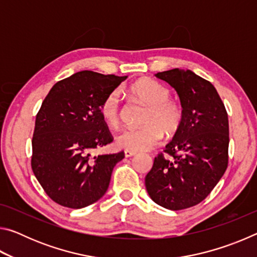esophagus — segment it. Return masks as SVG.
Segmentation results:
<instances>
[{
  "mask_svg": "<svg viewBox=\"0 0 257 257\" xmlns=\"http://www.w3.org/2000/svg\"><path fill=\"white\" fill-rule=\"evenodd\" d=\"M137 153L136 152H133V151H124V156L125 158H132V156H135Z\"/></svg>",
  "mask_w": 257,
  "mask_h": 257,
  "instance_id": "esophagus-1",
  "label": "esophagus"
}]
</instances>
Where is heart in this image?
Listing matches in <instances>:
<instances>
[{
	"mask_svg": "<svg viewBox=\"0 0 257 257\" xmlns=\"http://www.w3.org/2000/svg\"><path fill=\"white\" fill-rule=\"evenodd\" d=\"M130 94L150 106L143 129H128L118 135L116 145L125 151L145 152L158 146L165 133H176L182 120L181 106L170 99V90L152 79H141L130 87ZM101 115L107 125L119 127L121 121V94L113 90L99 107Z\"/></svg>",
	"mask_w": 257,
	"mask_h": 257,
	"instance_id": "b5f03b06",
	"label": "heart"
}]
</instances>
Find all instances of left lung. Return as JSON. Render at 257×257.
<instances>
[{"label":"left lung","mask_w":257,"mask_h":257,"mask_svg":"<svg viewBox=\"0 0 257 257\" xmlns=\"http://www.w3.org/2000/svg\"><path fill=\"white\" fill-rule=\"evenodd\" d=\"M178 94L182 120L165 153L154 159L145 178L150 197L172 211L201 203L228 165L229 121L224 104L210 81L191 70L172 69L154 75Z\"/></svg>","instance_id":"1"}]
</instances>
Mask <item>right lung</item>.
<instances>
[{"instance_id": "add662e5", "label": "right lung", "mask_w": 257, "mask_h": 257, "mask_svg": "<svg viewBox=\"0 0 257 257\" xmlns=\"http://www.w3.org/2000/svg\"><path fill=\"white\" fill-rule=\"evenodd\" d=\"M127 76L79 71L52 87L36 115L32 168L51 199L82 208L104 196L123 152L92 156L113 141L99 107Z\"/></svg>"}]
</instances>
